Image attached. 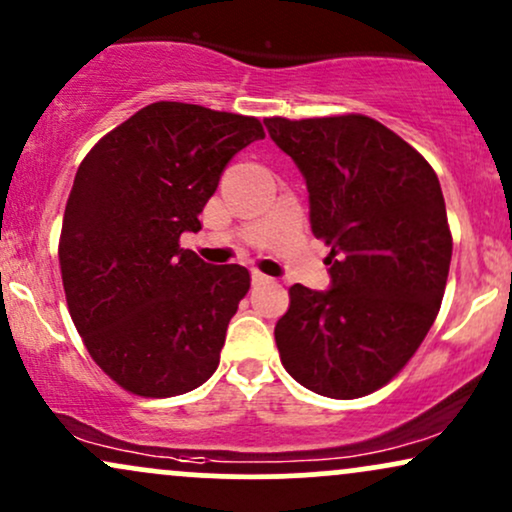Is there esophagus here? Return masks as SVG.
<instances>
[{"label":"esophagus","instance_id":"1","mask_svg":"<svg viewBox=\"0 0 512 512\" xmlns=\"http://www.w3.org/2000/svg\"><path fill=\"white\" fill-rule=\"evenodd\" d=\"M251 282H254V285H263V282H270V278L263 275L261 270H254V273H251Z\"/></svg>","mask_w":512,"mask_h":512}]
</instances>
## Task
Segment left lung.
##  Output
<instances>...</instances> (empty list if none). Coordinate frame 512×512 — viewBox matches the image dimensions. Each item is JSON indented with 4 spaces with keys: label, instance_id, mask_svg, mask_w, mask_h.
I'll return each instance as SVG.
<instances>
[{
    "label": "left lung",
    "instance_id": "obj_1",
    "mask_svg": "<svg viewBox=\"0 0 512 512\" xmlns=\"http://www.w3.org/2000/svg\"><path fill=\"white\" fill-rule=\"evenodd\" d=\"M266 126L304 174L333 282L290 287L275 326L282 366L318 395L362 398L405 369L441 309L453 256L441 184L419 150L366 114Z\"/></svg>",
    "mask_w": 512,
    "mask_h": 512
}]
</instances>
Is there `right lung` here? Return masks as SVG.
<instances>
[{
  "instance_id": "obj_1",
  "label": "right lung",
  "mask_w": 512,
  "mask_h": 512,
  "mask_svg": "<svg viewBox=\"0 0 512 512\" xmlns=\"http://www.w3.org/2000/svg\"><path fill=\"white\" fill-rule=\"evenodd\" d=\"M263 136L256 117L160 100L78 165L59 234L66 306L93 362L129 393L172 398L218 369L251 275L208 266L179 237L201 230L225 165Z\"/></svg>"
}]
</instances>
